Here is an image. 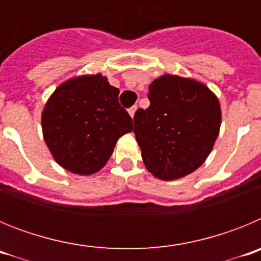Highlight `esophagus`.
<instances>
[{
	"label": "esophagus",
	"instance_id": "esophagus-1",
	"mask_svg": "<svg viewBox=\"0 0 261 261\" xmlns=\"http://www.w3.org/2000/svg\"><path fill=\"white\" fill-rule=\"evenodd\" d=\"M136 110H137V106H133V107H130L128 110V114H129V116L130 117H133L135 116V114H136Z\"/></svg>",
	"mask_w": 261,
	"mask_h": 261
}]
</instances>
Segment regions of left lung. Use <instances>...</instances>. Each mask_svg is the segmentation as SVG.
Instances as JSON below:
<instances>
[{
  "label": "left lung",
  "mask_w": 261,
  "mask_h": 261,
  "mask_svg": "<svg viewBox=\"0 0 261 261\" xmlns=\"http://www.w3.org/2000/svg\"><path fill=\"white\" fill-rule=\"evenodd\" d=\"M149 108H140L133 117L145 167L161 180L192 174L218 137L220 100L200 81L175 74L155 78L149 86Z\"/></svg>",
  "instance_id": "1"
}]
</instances>
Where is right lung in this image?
<instances>
[{
    "label": "right lung",
    "mask_w": 261,
    "mask_h": 261,
    "mask_svg": "<svg viewBox=\"0 0 261 261\" xmlns=\"http://www.w3.org/2000/svg\"><path fill=\"white\" fill-rule=\"evenodd\" d=\"M119 93L98 73L70 78L48 98L41 112L43 137L62 168L95 174L112 155L117 140L132 132L133 121L119 105Z\"/></svg>",
    "instance_id": "1"
}]
</instances>
